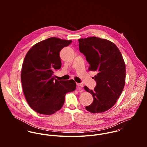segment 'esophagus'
I'll return each mask as SVG.
<instances>
[{"mask_svg": "<svg viewBox=\"0 0 147 147\" xmlns=\"http://www.w3.org/2000/svg\"><path fill=\"white\" fill-rule=\"evenodd\" d=\"M76 85L78 86H80V87H83V84H82V83H76Z\"/></svg>", "mask_w": 147, "mask_h": 147, "instance_id": "1", "label": "esophagus"}]
</instances>
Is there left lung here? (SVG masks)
I'll return each instance as SVG.
<instances>
[{"label": "left lung", "mask_w": 147, "mask_h": 147, "mask_svg": "<svg viewBox=\"0 0 147 147\" xmlns=\"http://www.w3.org/2000/svg\"><path fill=\"white\" fill-rule=\"evenodd\" d=\"M79 50L89 64V70L96 71L94 90L86 86L93 101L85 109L92 113L105 112L112 107L121 96L125 84L126 65L121 53L113 42L96 37L79 40Z\"/></svg>", "instance_id": "left-lung-1"}]
</instances>
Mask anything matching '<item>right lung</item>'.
<instances>
[{
	"label": "right lung",
	"mask_w": 147,
	"mask_h": 147,
	"mask_svg": "<svg viewBox=\"0 0 147 147\" xmlns=\"http://www.w3.org/2000/svg\"><path fill=\"white\" fill-rule=\"evenodd\" d=\"M71 43L49 38L34 45L24 58L21 73L23 92L30 107L38 113L51 115L59 110L66 93L76 89L74 80L58 81L54 75L62 65L61 50Z\"/></svg>",
	"instance_id": "obj_1"
}]
</instances>
